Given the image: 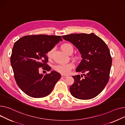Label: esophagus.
Wrapping results in <instances>:
<instances>
[{
    "mask_svg": "<svg viewBox=\"0 0 125 125\" xmlns=\"http://www.w3.org/2000/svg\"><path fill=\"white\" fill-rule=\"evenodd\" d=\"M62 77L63 78H67L68 77V75L65 74H62Z\"/></svg>",
    "mask_w": 125,
    "mask_h": 125,
    "instance_id": "1",
    "label": "esophagus"
}]
</instances>
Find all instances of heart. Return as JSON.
<instances>
[{"label":"heart","mask_w":125,"mask_h":125,"mask_svg":"<svg viewBox=\"0 0 125 125\" xmlns=\"http://www.w3.org/2000/svg\"><path fill=\"white\" fill-rule=\"evenodd\" d=\"M62 50L65 53L69 54L72 53L73 51V46L70 43H64L61 46ZM52 50H50L47 53V56L49 59L51 57ZM74 67V64L73 62H69L63 64H58L54 67V70L58 72H60L63 74H67L70 72V70Z\"/></svg>","instance_id":"heart-1"}]
</instances>
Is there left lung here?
<instances>
[{"instance_id": "8db88e82", "label": "left lung", "mask_w": 125, "mask_h": 125, "mask_svg": "<svg viewBox=\"0 0 125 125\" xmlns=\"http://www.w3.org/2000/svg\"><path fill=\"white\" fill-rule=\"evenodd\" d=\"M62 37L76 47L81 54L82 60L76 71L86 73L83 74V79L79 75L73 76L74 83L70 87L71 94L83 100L95 97L104 90L109 80L112 59L107 45L92 33Z\"/></svg>"}]
</instances>
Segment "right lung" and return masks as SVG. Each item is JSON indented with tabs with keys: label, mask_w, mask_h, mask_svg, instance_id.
I'll use <instances>...</instances> for the list:
<instances>
[{
	"label": "right lung",
	"mask_w": 125,
	"mask_h": 125,
	"mask_svg": "<svg viewBox=\"0 0 125 125\" xmlns=\"http://www.w3.org/2000/svg\"><path fill=\"white\" fill-rule=\"evenodd\" d=\"M62 41L61 36L37 35L25 36L14 44L10 62L14 78L20 88L34 98L45 97L52 92L61 79L59 73L40 74L39 68L49 71L46 53Z\"/></svg>",
	"instance_id": "1"
}]
</instances>
